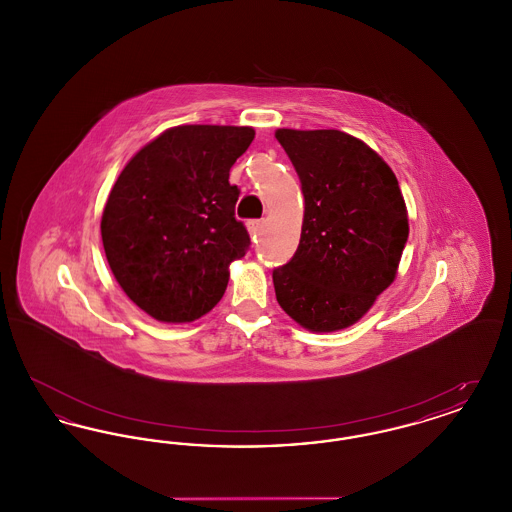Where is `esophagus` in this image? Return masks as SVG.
I'll list each match as a JSON object with an SVG mask.
<instances>
[{"instance_id": "1", "label": "esophagus", "mask_w": 512, "mask_h": 512, "mask_svg": "<svg viewBox=\"0 0 512 512\" xmlns=\"http://www.w3.org/2000/svg\"><path fill=\"white\" fill-rule=\"evenodd\" d=\"M263 226H265V220H251V222H247V230L253 236H257L263 230Z\"/></svg>"}]
</instances>
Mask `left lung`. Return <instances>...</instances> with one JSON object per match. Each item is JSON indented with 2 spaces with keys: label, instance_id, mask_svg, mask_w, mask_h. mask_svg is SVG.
<instances>
[{
  "label": "left lung",
  "instance_id": "obj_1",
  "mask_svg": "<svg viewBox=\"0 0 512 512\" xmlns=\"http://www.w3.org/2000/svg\"><path fill=\"white\" fill-rule=\"evenodd\" d=\"M299 174L305 213L292 261L272 272L280 307L309 332H338L390 288L409 215L390 165L341 130L274 132Z\"/></svg>",
  "mask_w": 512,
  "mask_h": 512
}]
</instances>
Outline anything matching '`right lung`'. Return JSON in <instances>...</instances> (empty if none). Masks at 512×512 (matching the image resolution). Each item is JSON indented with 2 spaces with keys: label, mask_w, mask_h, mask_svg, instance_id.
<instances>
[{
  "label": "right lung",
  "mask_w": 512,
  "mask_h": 512,
  "mask_svg": "<svg viewBox=\"0 0 512 512\" xmlns=\"http://www.w3.org/2000/svg\"><path fill=\"white\" fill-rule=\"evenodd\" d=\"M253 138L251 126H172L119 174L101 240L122 292L149 317L192 322L222 299L249 245L228 178Z\"/></svg>",
  "instance_id": "right-lung-1"
}]
</instances>
